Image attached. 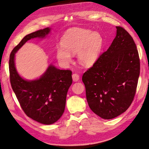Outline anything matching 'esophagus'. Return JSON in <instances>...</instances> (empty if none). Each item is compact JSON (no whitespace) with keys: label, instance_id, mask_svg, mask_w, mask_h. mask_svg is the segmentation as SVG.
<instances>
[{"label":"esophagus","instance_id":"esophagus-1","mask_svg":"<svg viewBox=\"0 0 149 149\" xmlns=\"http://www.w3.org/2000/svg\"><path fill=\"white\" fill-rule=\"evenodd\" d=\"M72 80H73L74 81H78L79 80V79H80V77H79V75L77 73H74L72 74Z\"/></svg>","mask_w":149,"mask_h":149}]
</instances>
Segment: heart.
Here are the masks:
<instances>
[{"label": "heart", "instance_id": "heart-1", "mask_svg": "<svg viewBox=\"0 0 149 149\" xmlns=\"http://www.w3.org/2000/svg\"><path fill=\"white\" fill-rule=\"evenodd\" d=\"M103 45V38L99 32L91 30L74 28L65 32L61 40V47L56 49L58 62L68 65L72 56L77 54V60L86 67L94 65L100 57Z\"/></svg>", "mask_w": 149, "mask_h": 149}]
</instances>
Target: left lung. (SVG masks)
Wrapping results in <instances>:
<instances>
[{
    "mask_svg": "<svg viewBox=\"0 0 149 149\" xmlns=\"http://www.w3.org/2000/svg\"><path fill=\"white\" fill-rule=\"evenodd\" d=\"M116 29L110 47L82 77L89 107L104 119L127 110L140 75L139 55L133 38L122 27Z\"/></svg>",
    "mask_w": 149,
    "mask_h": 149,
    "instance_id": "left-lung-1",
    "label": "left lung"
}]
</instances>
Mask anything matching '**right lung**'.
<instances>
[{
	"label": "right lung",
	"mask_w": 149,
	"mask_h": 149,
	"mask_svg": "<svg viewBox=\"0 0 149 149\" xmlns=\"http://www.w3.org/2000/svg\"><path fill=\"white\" fill-rule=\"evenodd\" d=\"M50 31L51 28L47 27L25 36L12 50L9 61L11 85L22 110L29 117L46 125L55 123L64 113L72 82V72L61 70L51 64L39 78L25 80L16 69L15 54L27 41L45 38Z\"/></svg>",
	"instance_id": "right-lung-1"
}]
</instances>
